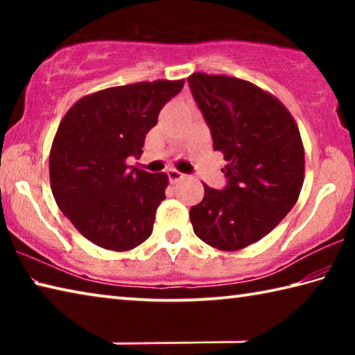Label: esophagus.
<instances>
[{"label": "esophagus", "mask_w": 355, "mask_h": 355, "mask_svg": "<svg viewBox=\"0 0 355 355\" xmlns=\"http://www.w3.org/2000/svg\"><path fill=\"white\" fill-rule=\"evenodd\" d=\"M167 175H169V182L172 184H175V183L180 182V180L184 178V173H182L177 169H169V171H167Z\"/></svg>", "instance_id": "1"}]
</instances>
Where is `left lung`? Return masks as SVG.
<instances>
[{"label": "left lung", "instance_id": "1", "mask_svg": "<svg viewBox=\"0 0 355 355\" xmlns=\"http://www.w3.org/2000/svg\"><path fill=\"white\" fill-rule=\"evenodd\" d=\"M188 81L228 178L222 191L203 184L205 196L189 209L192 228L214 249H244L299 199L305 156L297 123L277 97L245 80L197 71Z\"/></svg>", "mask_w": 355, "mask_h": 355}]
</instances>
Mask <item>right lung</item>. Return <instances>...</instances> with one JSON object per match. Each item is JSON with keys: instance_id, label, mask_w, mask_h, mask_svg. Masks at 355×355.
Masks as SVG:
<instances>
[{"instance_id": "1", "label": "right lung", "mask_w": 355, "mask_h": 355, "mask_svg": "<svg viewBox=\"0 0 355 355\" xmlns=\"http://www.w3.org/2000/svg\"><path fill=\"white\" fill-rule=\"evenodd\" d=\"M184 80L142 81L84 95L59 123L50 150L55 200L78 232L98 248L131 250L152 235L166 199L167 173L128 169L146 135Z\"/></svg>"}]
</instances>
